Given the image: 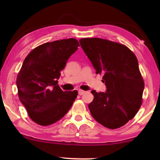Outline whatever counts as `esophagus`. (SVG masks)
Wrapping results in <instances>:
<instances>
[{
	"mask_svg": "<svg viewBox=\"0 0 160 160\" xmlns=\"http://www.w3.org/2000/svg\"><path fill=\"white\" fill-rule=\"evenodd\" d=\"M86 92L85 91H83V90H81V89H80V90L78 91V94L80 95H82L84 94V93H85Z\"/></svg>",
	"mask_w": 160,
	"mask_h": 160,
	"instance_id": "1",
	"label": "esophagus"
}]
</instances>
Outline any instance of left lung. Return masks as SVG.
Here are the masks:
<instances>
[{
    "label": "left lung",
    "mask_w": 160,
    "mask_h": 160,
    "mask_svg": "<svg viewBox=\"0 0 160 160\" xmlns=\"http://www.w3.org/2000/svg\"><path fill=\"white\" fill-rule=\"evenodd\" d=\"M84 52L96 74L103 75L107 90H92V102L88 105L98 123L111 129L120 128L132 120L142 102L144 83L135 54L126 46L101 39L80 40Z\"/></svg>",
    "instance_id": "left-lung-1"
}]
</instances>
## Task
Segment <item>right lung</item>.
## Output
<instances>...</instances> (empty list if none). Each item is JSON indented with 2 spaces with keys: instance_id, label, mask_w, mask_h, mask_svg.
<instances>
[{
  "instance_id": "1",
  "label": "right lung",
  "mask_w": 160,
  "mask_h": 160,
  "mask_svg": "<svg viewBox=\"0 0 160 160\" xmlns=\"http://www.w3.org/2000/svg\"><path fill=\"white\" fill-rule=\"evenodd\" d=\"M78 47V41L74 38L55 40L38 46L24 60L16 80L18 95L36 123H55L74 103L78 91L63 92L58 86V80Z\"/></svg>"
}]
</instances>
